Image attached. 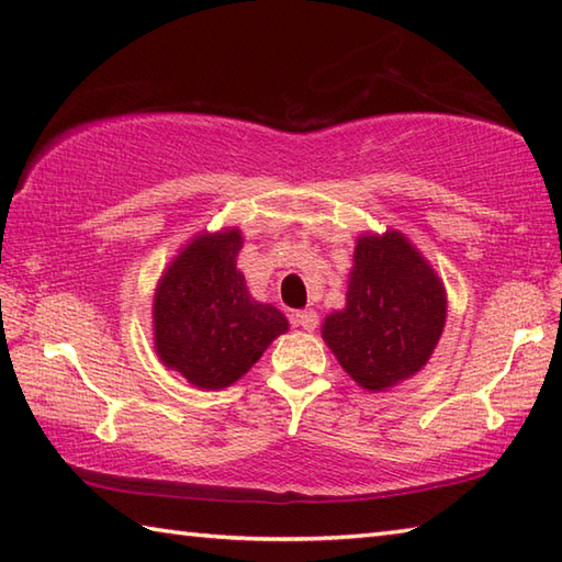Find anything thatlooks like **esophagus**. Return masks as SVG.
I'll return each mask as SVG.
<instances>
[{"mask_svg": "<svg viewBox=\"0 0 562 562\" xmlns=\"http://www.w3.org/2000/svg\"><path fill=\"white\" fill-rule=\"evenodd\" d=\"M294 326H300V328L312 333L318 326V314L314 312V308H304V312H296L294 314Z\"/></svg>", "mask_w": 562, "mask_h": 562, "instance_id": "1", "label": "esophagus"}]
</instances>
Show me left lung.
<instances>
[{
  "mask_svg": "<svg viewBox=\"0 0 562 562\" xmlns=\"http://www.w3.org/2000/svg\"><path fill=\"white\" fill-rule=\"evenodd\" d=\"M342 312L321 336L367 391L411 379L435 352L447 321V292L420 250L398 232L357 238Z\"/></svg>",
  "mask_w": 562,
  "mask_h": 562,
  "instance_id": "1",
  "label": "left lung"
}]
</instances>
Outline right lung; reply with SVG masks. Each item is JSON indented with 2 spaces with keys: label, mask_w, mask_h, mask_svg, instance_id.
<instances>
[{
  "label": "right lung",
  "mask_w": 562,
  "mask_h": 562,
  "mask_svg": "<svg viewBox=\"0 0 562 562\" xmlns=\"http://www.w3.org/2000/svg\"><path fill=\"white\" fill-rule=\"evenodd\" d=\"M241 246L238 229L195 236L166 268L154 294L159 360L198 389L232 386L290 326L272 304L248 294L236 268Z\"/></svg>",
  "instance_id": "obj_1"
}]
</instances>
